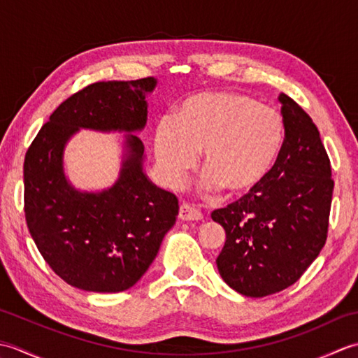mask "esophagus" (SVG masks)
<instances>
[{
	"label": "esophagus",
	"mask_w": 358,
	"mask_h": 358,
	"mask_svg": "<svg viewBox=\"0 0 358 358\" xmlns=\"http://www.w3.org/2000/svg\"><path fill=\"white\" fill-rule=\"evenodd\" d=\"M178 218L183 220V222H199L203 218V214L189 203H183L178 210Z\"/></svg>",
	"instance_id": "1"
}]
</instances>
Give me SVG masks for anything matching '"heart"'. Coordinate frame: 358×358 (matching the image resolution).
I'll return each mask as SVG.
<instances>
[{
    "label": "heart",
    "mask_w": 358,
    "mask_h": 358,
    "mask_svg": "<svg viewBox=\"0 0 358 358\" xmlns=\"http://www.w3.org/2000/svg\"><path fill=\"white\" fill-rule=\"evenodd\" d=\"M286 121L254 96L232 90L189 95L171 120L159 121L155 158L169 186H178L203 152V187L232 196L254 192L283 152Z\"/></svg>",
    "instance_id": "obj_1"
}]
</instances>
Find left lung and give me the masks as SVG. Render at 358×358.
<instances>
[{"mask_svg": "<svg viewBox=\"0 0 358 358\" xmlns=\"http://www.w3.org/2000/svg\"><path fill=\"white\" fill-rule=\"evenodd\" d=\"M278 101L286 141L275 167L254 192L210 215L226 231L220 275L254 299L294 285L328 237L334 181L320 132L292 98Z\"/></svg>", "mask_w": 358, "mask_h": 358, "instance_id": "8db88e82", "label": "left lung"}]
</instances>
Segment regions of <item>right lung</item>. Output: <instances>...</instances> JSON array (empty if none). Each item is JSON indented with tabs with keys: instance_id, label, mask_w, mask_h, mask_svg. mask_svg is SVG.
Segmentation results:
<instances>
[{
	"instance_id": "right-lung-1",
	"label": "right lung",
	"mask_w": 358,
	"mask_h": 358,
	"mask_svg": "<svg viewBox=\"0 0 358 358\" xmlns=\"http://www.w3.org/2000/svg\"><path fill=\"white\" fill-rule=\"evenodd\" d=\"M154 77L100 81L67 98L49 117L24 159L29 232L53 272L90 292L132 287L155 260L178 215V199L144 172V144ZM80 128L123 131L119 178L98 193L80 192L64 173V149Z\"/></svg>"
}]
</instances>
